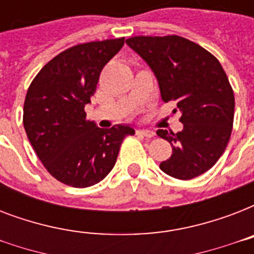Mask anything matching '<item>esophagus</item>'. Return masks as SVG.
I'll return each mask as SVG.
<instances>
[{
    "label": "esophagus",
    "instance_id": "34e87169",
    "mask_svg": "<svg viewBox=\"0 0 254 254\" xmlns=\"http://www.w3.org/2000/svg\"><path fill=\"white\" fill-rule=\"evenodd\" d=\"M137 134L142 135V137H146V138H151V137H154V131L141 129V130H137Z\"/></svg>",
    "mask_w": 254,
    "mask_h": 254
}]
</instances>
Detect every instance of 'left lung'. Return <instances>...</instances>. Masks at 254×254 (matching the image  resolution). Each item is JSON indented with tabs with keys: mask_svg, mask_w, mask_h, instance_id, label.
Masks as SVG:
<instances>
[{
	"mask_svg": "<svg viewBox=\"0 0 254 254\" xmlns=\"http://www.w3.org/2000/svg\"><path fill=\"white\" fill-rule=\"evenodd\" d=\"M127 46L146 62L165 103L177 101L183 129H158L173 154L159 165L167 175L192 179L217 162L228 145L235 115L232 87L216 58L196 43L178 37H133Z\"/></svg>",
	"mask_w": 254,
	"mask_h": 254,
	"instance_id": "1",
	"label": "left lung"
}]
</instances>
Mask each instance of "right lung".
Returning <instances> with one entry per match:
<instances>
[{
	"mask_svg": "<svg viewBox=\"0 0 254 254\" xmlns=\"http://www.w3.org/2000/svg\"><path fill=\"white\" fill-rule=\"evenodd\" d=\"M125 38L73 46L51 59L30 84L23 127L38 158L51 175L76 189L103 181L115 166L120 146L134 129L119 124L103 129L85 120L101 69Z\"/></svg>",
	"mask_w": 254,
	"mask_h": 254,
	"instance_id": "1",
	"label": "right lung"
}]
</instances>
